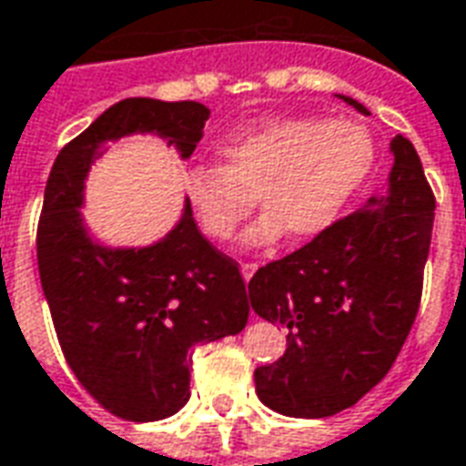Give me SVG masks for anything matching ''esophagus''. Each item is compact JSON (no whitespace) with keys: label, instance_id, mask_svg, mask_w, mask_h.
<instances>
[{"label":"esophagus","instance_id":"1","mask_svg":"<svg viewBox=\"0 0 466 466\" xmlns=\"http://www.w3.org/2000/svg\"><path fill=\"white\" fill-rule=\"evenodd\" d=\"M257 269H259V264H257V262H242V277L247 279V282L252 279Z\"/></svg>","mask_w":466,"mask_h":466}]
</instances>
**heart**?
Returning <instances> with one entry per match:
<instances>
[{"mask_svg":"<svg viewBox=\"0 0 466 466\" xmlns=\"http://www.w3.org/2000/svg\"><path fill=\"white\" fill-rule=\"evenodd\" d=\"M222 164H197L184 192L209 239H232L254 209L267 212L247 239L267 244L287 229L314 237L337 219L374 162L371 134L350 119H277L222 142Z\"/></svg>","mask_w":466,"mask_h":466,"instance_id":"1","label":"heart"}]
</instances>
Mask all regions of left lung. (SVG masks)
Here are the masks:
<instances>
[{
	"mask_svg": "<svg viewBox=\"0 0 466 466\" xmlns=\"http://www.w3.org/2000/svg\"><path fill=\"white\" fill-rule=\"evenodd\" d=\"M391 154L390 192L249 279V307L289 329L282 357L254 371L257 397L279 414L319 420L357 404L391 370L420 312L434 194L410 139L397 134Z\"/></svg>",
	"mask_w": 466,
	"mask_h": 466,
	"instance_id": "obj_1",
	"label": "left lung"
}]
</instances>
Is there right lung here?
<instances>
[{"instance_id":"add662e5","label":"right lung","mask_w":466,"mask_h":466,"mask_svg":"<svg viewBox=\"0 0 466 466\" xmlns=\"http://www.w3.org/2000/svg\"><path fill=\"white\" fill-rule=\"evenodd\" d=\"M209 109L199 102L122 99L56 154L36 227V262L56 339L79 384L129 421L172 417L189 400L197 344L249 319L239 264L214 247L192 207L162 242L106 249L82 224L85 177L109 142L157 132L187 159Z\"/></svg>"}]
</instances>
